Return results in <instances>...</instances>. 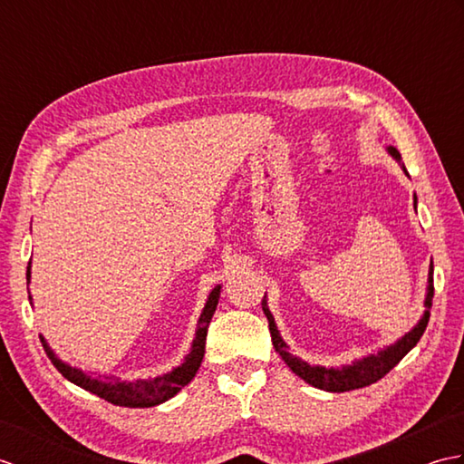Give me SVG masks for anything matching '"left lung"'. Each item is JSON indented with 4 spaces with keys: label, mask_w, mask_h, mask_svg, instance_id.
<instances>
[{
    "label": "left lung",
    "mask_w": 464,
    "mask_h": 464,
    "mask_svg": "<svg viewBox=\"0 0 464 464\" xmlns=\"http://www.w3.org/2000/svg\"><path fill=\"white\" fill-rule=\"evenodd\" d=\"M387 151H389L392 160H395L402 167V171L407 173V167L402 165L401 153L397 151V147L389 145ZM412 201H415V205H417V195L412 197ZM432 295H435V287H432V263H430L429 265V279H427V295H425V313H422V317L419 319L415 327H412L409 333L402 334V337L397 339L395 343H391V344H387V347L379 349L377 353H369L361 359H354L351 364H341V367H323V364H309L307 361L299 359L297 354H291L287 343L283 341L277 324H275V319H273V314L269 311L267 295L263 297L261 307H263L265 317H267V321H269L273 347H275V351L281 354V359L287 362V367L295 374H297V377H301L304 382H309L311 387H314V389H321V391H327V392H344V391L369 387V384L377 382L392 367H397L399 361L405 357V354L412 347H415L419 339L422 337V333H425L427 324H429Z\"/></svg>",
    "instance_id": "left-lung-1"
}]
</instances>
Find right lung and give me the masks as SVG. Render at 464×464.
Here are the masks:
<instances>
[{
  "label": "right lung",
  "mask_w": 464,
  "mask_h": 464,
  "mask_svg": "<svg viewBox=\"0 0 464 464\" xmlns=\"http://www.w3.org/2000/svg\"><path fill=\"white\" fill-rule=\"evenodd\" d=\"M29 281H32V263H29L27 267V285ZM219 295H221V285H217V287L209 293V297H207L205 307L199 314V321H197V331H195V339L191 343L189 354L183 359L179 367L167 371L155 379H137V381H121L115 377L113 379L105 377V381L95 379L85 371L72 367L69 362L59 359L55 351L49 347V343L45 341L44 334H39V339H42L44 351L47 353L49 361L53 362V367L62 372L67 381L77 384V387L90 391L93 395L105 399L107 402H113L117 407H130V409L157 407L161 405V402L175 397L185 384H189L193 381L197 371H199L203 354H205L207 329H209L217 303H219ZM29 299H32V295H29Z\"/></svg>",
  "instance_id": "add662e5"
}]
</instances>
